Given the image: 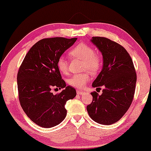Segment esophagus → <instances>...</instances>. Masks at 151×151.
I'll list each match as a JSON object with an SVG mask.
<instances>
[{
  "label": "esophagus",
  "instance_id": "esophagus-1",
  "mask_svg": "<svg viewBox=\"0 0 151 151\" xmlns=\"http://www.w3.org/2000/svg\"><path fill=\"white\" fill-rule=\"evenodd\" d=\"M77 93L78 95H82V94H83V93H85V92L83 91L77 90Z\"/></svg>",
  "mask_w": 151,
  "mask_h": 151
}]
</instances>
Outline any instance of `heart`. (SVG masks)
Returning <instances> with one entry per match:
<instances>
[{
  "mask_svg": "<svg viewBox=\"0 0 151 151\" xmlns=\"http://www.w3.org/2000/svg\"><path fill=\"white\" fill-rule=\"evenodd\" d=\"M70 57L78 58L82 60V70H88L91 73L99 72L102 65V59L99 54L96 53L93 47L86 43H79L74 46L69 52ZM57 68L63 74L68 72V62L63 56L57 60ZM90 74L88 72L75 74L68 79V82L70 86L77 88H83L90 80Z\"/></svg>",
  "mask_w": 151,
  "mask_h": 151,
  "instance_id": "heart-1",
  "label": "heart"
}]
</instances>
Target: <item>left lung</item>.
I'll return each instance as SVG.
<instances>
[{
  "instance_id": "obj_1",
  "label": "left lung",
  "mask_w": 151,
  "mask_h": 151,
  "mask_svg": "<svg viewBox=\"0 0 151 151\" xmlns=\"http://www.w3.org/2000/svg\"><path fill=\"white\" fill-rule=\"evenodd\" d=\"M91 42L101 52L103 66L92 83L103 93L92 92V103L86 109L90 117L101 124L117 122L129 108L135 93L137 73L129 54L120 44L105 37L95 36Z\"/></svg>"
}]
</instances>
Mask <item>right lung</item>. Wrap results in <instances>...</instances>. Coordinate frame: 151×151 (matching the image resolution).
Masks as SVG:
<instances>
[{"mask_svg":"<svg viewBox=\"0 0 151 151\" xmlns=\"http://www.w3.org/2000/svg\"><path fill=\"white\" fill-rule=\"evenodd\" d=\"M77 38H47L36 43L25 56L17 73L20 105L33 122L43 128L59 124L67 115L65 105L76 96L73 87L66 86L57 68V60ZM53 88H64L54 95Z\"/></svg>","mask_w":151,"mask_h":151,"instance_id":"right-lung-1","label":"right lung"}]
</instances>
